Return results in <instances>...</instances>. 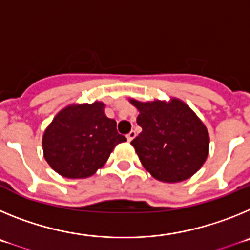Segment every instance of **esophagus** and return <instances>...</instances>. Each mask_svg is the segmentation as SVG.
Masks as SVG:
<instances>
[{
	"label": "esophagus",
	"instance_id": "obj_1",
	"mask_svg": "<svg viewBox=\"0 0 250 250\" xmlns=\"http://www.w3.org/2000/svg\"><path fill=\"white\" fill-rule=\"evenodd\" d=\"M135 136H136V132L134 131V130H131V131H130L129 134H127V135H126V139H127V141H131L132 139L135 138Z\"/></svg>",
	"mask_w": 250,
	"mask_h": 250
}]
</instances>
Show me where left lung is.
Segmentation results:
<instances>
[{"label":"left lung","instance_id":"8db88e82","mask_svg":"<svg viewBox=\"0 0 250 250\" xmlns=\"http://www.w3.org/2000/svg\"><path fill=\"white\" fill-rule=\"evenodd\" d=\"M140 111L136 123L143 131L131 141L141 164L160 182L178 183L202 167L209 152L204 124L183 101L131 100Z\"/></svg>","mask_w":250,"mask_h":250}]
</instances>
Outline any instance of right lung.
Instances as JSON below:
<instances>
[{
	"label": "right lung",
	"mask_w": 250,
	"mask_h": 250,
	"mask_svg": "<svg viewBox=\"0 0 250 250\" xmlns=\"http://www.w3.org/2000/svg\"><path fill=\"white\" fill-rule=\"evenodd\" d=\"M103 103L67 106L55 116L42 138L46 161L70 179L91 176L105 164L112 149L126 138L116 121L106 118Z\"/></svg>",
	"instance_id": "add662e5"
}]
</instances>
